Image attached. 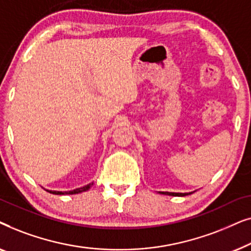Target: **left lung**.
Segmentation results:
<instances>
[{"label":"left lung","mask_w":251,"mask_h":251,"mask_svg":"<svg viewBox=\"0 0 251 251\" xmlns=\"http://www.w3.org/2000/svg\"><path fill=\"white\" fill-rule=\"evenodd\" d=\"M162 193L167 195H173V197H185V195H187V193H170V192H162Z\"/></svg>","instance_id":"obj_1"}]
</instances>
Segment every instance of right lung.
<instances>
[{
	"instance_id": "add662e5",
	"label": "right lung",
	"mask_w": 251,
	"mask_h": 251,
	"mask_svg": "<svg viewBox=\"0 0 251 251\" xmlns=\"http://www.w3.org/2000/svg\"><path fill=\"white\" fill-rule=\"evenodd\" d=\"M91 184L89 185H85L83 187H80V188H76V190H73V191H70V192H57V191H48L49 193H52V194H57V195H61V194H77V193H81V192H85L88 191L89 188L91 187Z\"/></svg>"
}]
</instances>
